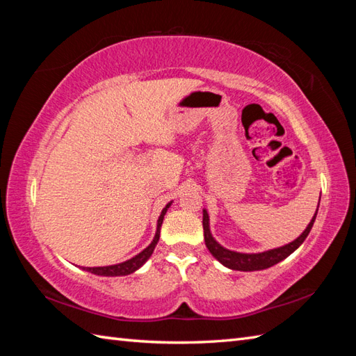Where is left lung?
<instances>
[{
    "label": "left lung",
    "mask_w": 356,
    "mask_h": 356,
    "mask_svg": "<svg viewBox=\"0 0 356 356\" xmlns=\"http://www.w3.org/2000/svg\"><path fill=\"white\" fill-rule=\"evenodd\" d=\"M316 213H318V208H316ZM315 216L312 217L311 223L307 225V228L305 229V232L301 236L293 240L292 243L284 245L282 248L277 249H270V251L266 252H260V254H241V252H234L226 249L223 246H220L217 241L213 238L209 232V217L207 209H203V236H205V245L209 249V252L213 254L216 259L220 261L222 264H225L226 268L234 269V270H261L274 266L278 261L284 260L287 255H291L295 249H297L303 241L306 240V237L311 232L314 222H315Z\"/></svg>",
    "instance_id": "obj_1"
}]
</instances>
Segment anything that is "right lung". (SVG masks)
Here are the masks:
<instances>
[{"label":"right lung","instance_id":"add662e5","mask_svg":"<svg viewBox=\"0 0 356 356\" xmlns=\"http://www.w3.org/2000/svg\"><path fill=\"white\" fill-rule=\"evenodd\" d=\"M171 203H168L163 209H162V214L161 217H159L157 220V231H156V236L153 238V241H151V245L148 248L143 249V251L140 254H138L136 257H133V259L127 260L124 263H119V264H113V266H102V268H84L86 270L92 272V274H96V275H104V277H118V275H128L131 274V272H134L136 269H139L143 263H145L151 254H153L154 248L157 245L159 241V237H161V226H162V222H163V216L166 214V209L170 208Z\"/></svg>","mask_w":356,"mask_h":356}]
</instances>
